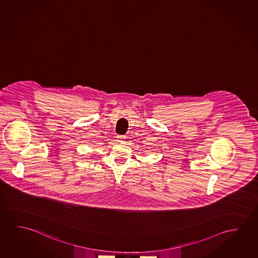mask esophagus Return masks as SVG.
Wrapping results in <instances>:
<instances>
[{
    "mask_svg": "<svg viewBox=\"0 0 258 258\" xmlns=\"http://www.w3.org/2000/svg\"><path fill=\"white\" fill-rule=\"evenodd\" d=\"M117 138H118V141H119V142H123L125 140V137L124 136H118Z\"/></svg>",
    "mask_w": 258,
    "mask_h": 258,
    "instance_id": "34e87169",
    "label": "esophagus"
}]
</instances>
